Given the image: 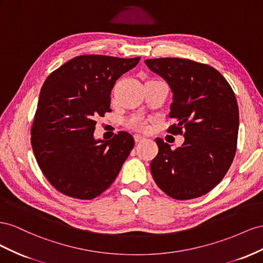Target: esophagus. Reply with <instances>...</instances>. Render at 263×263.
I'll return each instance as SVG.
<instances>
[{
    "instance_id": "esophagus-1",
    "label": "esophagus",
    "mask_w": 263,
    "mask_h": 263,
    "mask_svg": "<svg viewBox=\"0 0 263 263\" xmlns=\"http://www.w3.org/2000/svg\"><path fill=\"white\" fill-rule=\"evenodd\" d=\"M143 140H144V137L140 136V134H136V136H134V141H136V143H139V142H142Z\"/></svg>"
}]
</instances>
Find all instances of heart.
Wrapping results in <instances>:
<instances>
[{"mask_svg": "<svg viewBox=\"0 0 263 263\" xmlns=\"http://www.w3.org/2000/svg\"><path fill=\"white\" fill-rule=\"evenodd\" d=\"M126 126L131 127L133 130H137V131H145L147 129V121L146 119L141 116V115H136V116H132L125 121Z\"/></svg>", "mask_w": 263, "mask_h": 263, "instance_id": "b5f03b06", "label": "heart"}]
</instances>
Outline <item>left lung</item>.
Wrapping results in <instances>:
<instances>
[{
	"instance_id": "obj_1",
	"label": "left lung",
	"mask_w": 263,
	"mask_h": 263,
	"mask_svg": "<svg viewBox=\"0 0 263 263\" xmlns=\"http://www.w3.org/2000/svg\"><path fill=\"white\" fill-rule=\"evenodd\" d=\"M146 66L167 82L173 102L172 134H184L181 147L157 138L159 153L151 162L156 185L178 200L193 199L212 191L234 161L239 110L234 91L212 66L183 58L146 59Z\"/></svg>"
}]
</instances>
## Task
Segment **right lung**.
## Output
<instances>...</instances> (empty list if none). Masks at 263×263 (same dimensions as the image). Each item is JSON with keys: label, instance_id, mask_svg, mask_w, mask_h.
I'll use <instances>...</instances> for the list:
<instances>
[{"label": "right lung", "instance_id": "right-lung-1", "mask_svg": "<svg viewBox=\"0 0 263 263\" xmlns=\"http://www.w3.org/2000/svg\"><path fill=\"white\" fill-rule=\"evenodd\" d=\"M139 61L140 57L77 56L45 80L31 143L43 174L58 192L92 199L114 183L134 139L121 131L111 140H96V118L111 111L116 81Z\"/></svg>", "mask_w": 263, "mask_h": 263}]
</instances>
